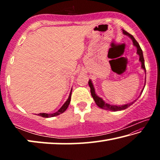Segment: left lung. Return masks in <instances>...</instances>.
I'll list each match as a JSON object with an SVG mask.
<instances>
[{
	"label": "left lung",
	"instance_id": "1",
	"mask_svg": "<svg viewBox=\"0 0 160 160\" xmlns=\"http://www.w3.org/2000/svg\"><path fill=\"white\" fill-rule=\"evenodd\" d=\"M123 33L127 35V36L129 37L131 39H132V43H133V45L135 46V47L137 48V53L138 54L139 56H140V58H139V61L141 62V67L142 68L145 70V72H146V69H145V61H144V58H143V54H142V51L141 49V48H140V45L136 40L135 39V38L133 37L132 35H131V34H129L128 32H126L125 30H123ZM89 84V86H90V92H91V94H92V97H93V99L94 100V102L97 104V106L99 107L102 108V109H106V110H110V111H113V112H116V111H121V110H123V109H126V108L129 107L131 105H132L133 103L136 101V100H135V101L132 102L131 103H130V104H124V105H121V106H116V105H111L109 104H107V103H105V102L103 100L101 97H98L96 94L95 93V90H94V86H93V84L91 80H89L88 82ZM143 90H144V88L142 89V90L141 91V92H140V94H142Z\"/></svg>",
	"mask_w": 160,
	"mask_h": 160
}]
</instances>
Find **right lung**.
Listing matches in <instances>:
<instances>
[{"label":"right lung","mask_w":160,"mask_h":160,"mask_svg":"<svg viewBox=\"0 0 160 160\" xmlns=\"http://www.w3.org/2000/svg\"><path fill=\"white\" fill-rule=\"evenodd\" d=\"M71 94H72V89H71V90H70L68 99H67V101L64 103V104L63 105V106H62L56 112L53 113H39V114H38V116H42V117H44V118H50V117H53V116H58L59 114H61V113H63L65 112V111L67 109V108L68 107V106H69V104L70 102V99H71Z\"/></svg>","instance_id":"right-lung-1"}]
</instances>
